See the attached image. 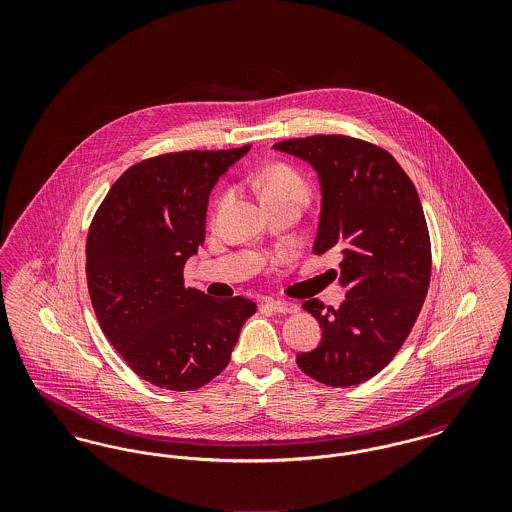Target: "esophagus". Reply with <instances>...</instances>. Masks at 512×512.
Returning a JSON list of instances; mask_svg holds the SVG:
<instances>
[{
  "instance_id": "obj_1",
  "label": "esophagus",
  "mask_w": 512,
  "mask_h": 512,
  "mask_svg": "<svg viewBox=\"0 0 512 512\" xmlns=\"http://www.w3.org/2000/svg\"><path fill=\"white\" fill-rule=\"evenodd\" d=\"M265 305H267L270 311H274V313H278V315H290V313H297V305H295V303H292V301L268 299Z\"/></svg>"
}]
</instances>
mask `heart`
<instances>
[{
  "label": "heart",
  "mask_w": 512,
  "mask_h": 512,
  "mask_svg": "<svg viewBox=\"0 0 512 512\" xmlns=\"http://www.w3.org/2000/svg\"><path fill=\"white\" fill-rule=\"evenodd\" d=\"M251 184L259 190L263 201H274L282 197H299L307 199L309 186L305 178L288 165H272L251 178Z\"/></svg>",
  "instance_id": "heart-1"
}]
</instances>
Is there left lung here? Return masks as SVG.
<instances>
[{
  "mask_svg": "<svg viewBox=\"0 0 512 512\" xmlns=\"http://www.w3.org/2000/svg\"><path fill=\"white\" fill-rule=\"evenodd\" d=\"M274 149L307 161L320 182L313 253L338 249L345 301L338 309L309 299L322 340L297 355L320 384L347 388L390 363L409 338L430 286L432 249L411 178L382 147L330 134L293 138Z\"/></svg>",
  "mask_w": 512,
  "mask_h": 512,
  "instance_id": "obj_1",
  "label": "left lung"
}]
</instances>
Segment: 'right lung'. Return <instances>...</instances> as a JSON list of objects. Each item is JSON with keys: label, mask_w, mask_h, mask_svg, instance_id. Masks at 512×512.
<instances>
[{"label": "right lung", "mask_w": 512, "mask_h": 512, "mask_svg": "<svg viewBox=\"0 0 512 512\" xmlns=\"http://www.w3.org/2000/svg\"><path fill=\"white\" fill-rule=\"evenodd\" d=\"M249 147L178 151L122 174L99 205L86 242L88 292L107 340L149 384L197 390L230 363L257 305L184 286V265L205 242L219 176Z\"/></svg>", "instance_id": "right-lung-1"}]
</instances>
